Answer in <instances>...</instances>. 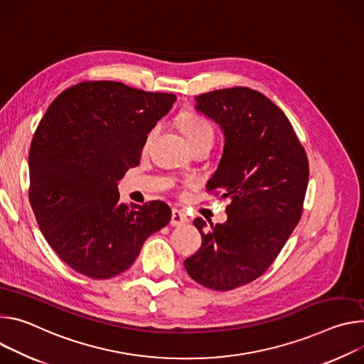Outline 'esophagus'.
Instances as JSON below:
<instances>
[{
	"mask_svg": "<svg viewBox=\"0 0 364 364\" xmlns=\"http://www.w3.org/2000/svg\"><path fill=\"white\" fill-rule=\"evenodd\" d=\"M188 223V217L183 211L178 210V208H173L172 210V218H171V225L173 227H179V225H183Z\"/></svg>",
	"mask_w": 364,
	"mask_h": 364,
	"instance_id": "esophagus-1",
	"label": "esophagus"
}]
</instances>
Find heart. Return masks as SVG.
<instances>
[{"label":"heart","mask_w":364,"mask_h":364,"mask_svg":"<svg viewBox=\"0 0 364 364\" xmlns=\"http://www.w3.org/2000/svg\"><path fill=\"white\" fill-rule=\"evenodd\" d=\"M179 126L189 143L193 146L204 140H214V129L210 121L204 117H200L193 112H185L179 117ZM157 133V127H154L146 137V146L153 140Z\"/></svg>","instance_id":"b5f03b06"}]
</instances>
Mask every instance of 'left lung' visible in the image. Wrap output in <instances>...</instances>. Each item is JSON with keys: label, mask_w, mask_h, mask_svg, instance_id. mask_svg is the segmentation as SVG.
<instances>
[{"label": "left lung", "mask_w": 364, "mask_h": 364, "mask_svg": "<svg viewBox=\"0 0 364 364\" xmlns=\"http://www.w3.org/2000/svg\"><path fill=\"white\" fill-rule=\"evenodd\" d=\"M224 134L218 168L207 183L230 198L227 221L195 218L203 246L183 264L205 288L231 291L262 276L285 246L302 214L308 159L288 117L263 94L245 87L195 98Z\"/></svg>", "instance_id": "obj_1"}]
</instances>
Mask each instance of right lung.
Listing matches in <instances>:
<instances>
[{"mask_svg":"<svg viewBox=\"0 0 364 364\" xmlns=\"http://www.w3.org/2000/svg\"><path fill=\"white\" fill-rule=\"evenodd\" d=\"M175 101L94 80L63 91L40 121L28 153L30 204L49 246L73 270L92 279L123 273L171 221L161 200L119 203L117 185Z\"/></svg>","mask_w":364,"mask_h":364,"instance_id":"obj_1","label":"right lung"}]
</instances>
